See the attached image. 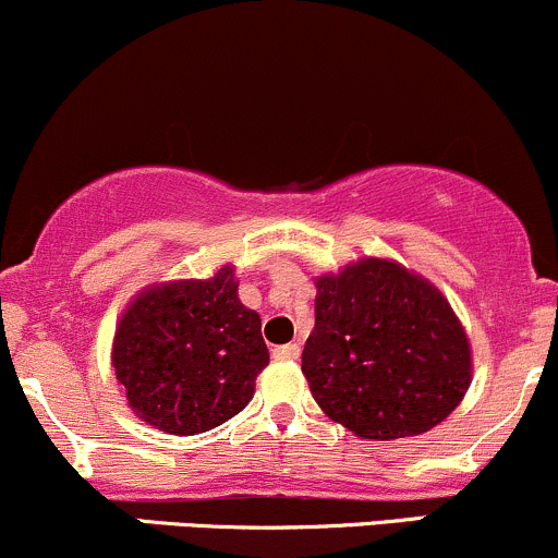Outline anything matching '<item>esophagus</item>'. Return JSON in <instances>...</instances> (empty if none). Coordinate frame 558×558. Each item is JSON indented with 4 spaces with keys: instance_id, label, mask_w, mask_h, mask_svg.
<instances>
[{
    "instance_id": "esophagus-1",
    "label": "esophagus",
    "mask_w": 558,
    "mask_h": 558,
    "mask_svg": "<svg viewBox=\"0 0 558 558\" xmlns=\"http://www.w3.org/2000/svg\"><path fill=\"white\" fill-rule=\"evenodd\" d=\"M275 359H280V362H294V359H300V345L296 342H289V345H278L272 351Z\"/></svg>"
}]
</instances>
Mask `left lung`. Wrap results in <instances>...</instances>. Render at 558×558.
<instances>
[{
    "instance_id": "left-lung-1",
    "label": "left lung",
    "mask_w": 558,
    "mask_h": 558,
    "mask_svg": "<svg viewBox=\"0 0 558 558\" xmlns=\"http://www.w3.org/2000/svg\"><path fill=\"white\" fill-rule=\"evenodd\" d=\"M315 289L302 373L331 421L364 440H399L453 413L472 356L440 289L388 258H359Z\"/></svg>"
}]
</instances>
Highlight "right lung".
<instances>
[{
	"label": "right lung",
	"instance_id": "add662e5",
	"mask_svg": "<svg viewBox=\"0 0 558 558\" xmlns=\"http://www.w3.org/2000/svg\"><path fill=\"white\" fill-rule=\"evenodd\" d=\"M269 364L262 318L238 296L232 264L207 280L140 291L112 340V369L137 418L199 435L238 415Z\"/></svg>",
	"mask_w": 558,
	"mask_h": 558
}]
</instances>
